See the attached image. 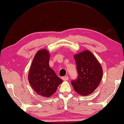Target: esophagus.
Segmentation results:
<instances>
[{
	"label": "esophagus",
	"instance_id": "esophagus-1",
	"mask_svg": "<svg viewBox=\"0 0 124 124\" xmlns=\"http://www.w3.org/2000/svg\"><path fill=\"white\" fill-rule=\"evenodd\" d=\"M62 79L64 80V81H67V80H68L69 79V77L68 76H64V77H62Z\"/></svg>",
	"mask_w": 124,
	"mask_h": 124
}]
</instances>
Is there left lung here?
Segmentation results:
<instances>
[{
  "mask_svg": "<svg viewBox=\"0 0 124 124\" xmlns=\"http://www.w3.org/2000/svg\"><path fill=\"white\" fill-rule=\"evenodd\" d=\"M78 77L71 82L73 89L82 95L93 93L99 86L102 77V69L94 55L84 51L74 56Z\"/></svg>",
  "mask_w": 124,
  "mask_h": 124,
  "instance_id": "left-lung-1",
  "label": "left lung"
}]
</instances>
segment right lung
<instances>
[{
    "label": "right lung",
    "instance_id": "add662e5",
    "mask_svg": "<svg viewBox=\"0 0 124 124\" xmlns=\"http://www.w3.org/2000/svg\"><path fill=\"white\" fill-rule=\"evenodd\" d=\"M49 54L46 49H41L35 55L30 67L28 80L37 94L49 97L55 93L62 82L49 65Z\"/></svg>",
    "mask_w": 124,
    "mask_h": 124
}]
</instances>
